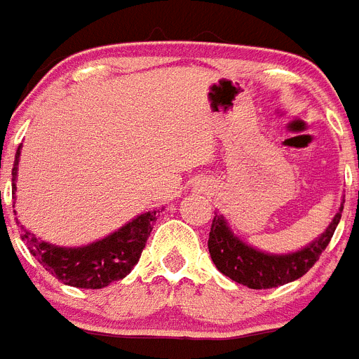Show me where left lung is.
<instances>
[{"label":"left lung","mask_w":359,"mask_h":359,"mask_svg":"<svg viewBox=\"0 0 359 359\" xmlns=\"http://www.w3.org/2000/svg\"><path fill=\"white\" fill-rule=\"evenodd\" d=\"M341 212H343V205L339 206V212L334 215L328 229L316 241L290 255H271V252H264V250L247 245L245 241H241L229 229L225 217L215 212L208 238L210 256L215 267L238 284L247 285L250 290L278 287V285L301 278L313 267L336 232Z\"/></svg>","instance_id":"left-lung-1"}]
</instances>
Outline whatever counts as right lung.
Wrapping results in <instances>:
<instances>
[{
  "mask_svg": "<svg viewBox=\"0 0 359 359\" xmlns=\"http://www.w3.org/2000/svg\"><path fill=\"white\" fill-rule=\"evenodd\" d=\"M20 149L22 145L16 151V158H14V191H16V177H18ZM156 215L158 210L140 214L138 217H134L127 225L103 240L83 247L51 245L48 241L38 240L31 230L20 225L18 219L16 221L22 230V240L25 241L31 255L46 267V271H49L66 285L83 287V290H101L107 287L110 282L125 278L134 265L138 264Z\"/></svg>",
  "mask_w": 359,
  "mask_h": 359,
  "instance_id": "obj_1",
  "label": "right lung"
}]
</instances>
